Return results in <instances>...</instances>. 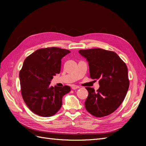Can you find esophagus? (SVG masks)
Wrapping results in <instances>:
<instances>
[{"label": "esophagus", "mask_w": 146, "mask_h": 146, "mask_svg": "<svg viewBox=\"0 0 146 146\" xmlns=\"http://www.w3.org/2000/svg\"><path fill=\"white\" fill-rule=\"evenodd\" d=\"M71 88H72V90H77V89H78V88H80V87H79L78 86L75 85H72Z\"/></svg>", "instance_id": "obj_1"}]
</instances>
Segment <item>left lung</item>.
<instances>
[{
	"instance_id": "8db88e82",
	"label": "left lung",
	"mask_w": 146,
	"mask_h": 146,
	"mask_svg": "<svg viewBox=\"0 0 146 146\" xmlns=\"http://www.w3.org/2000/svg\"><path fill=\"white\" fill-rule=\"evenodd\" d=\"M88 62L90 77L99 80L100 87H86L88 96L85 102L87 111L96 117L113 113L121 105L129 88L128 69L115 52L102 48L78 51Z\"/></svg>"
}]
</instances>
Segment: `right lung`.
I'll return each mask as SVG.
<instances>
[{"mask_svg":"<svg viewBox=\"0 0 146 146\" xmlns=\"http://www.w3.org/2000/svg\"><path fill=\"white\" fill-rule=\"evenodd\" d=\"M70 50L58 47L40 48L24 60L19 72L23 98L37 115L49 117L58 112L63 97L70 91L69 86H50L53 77L59 74L61 59Z\"/></svg>","mask_w":146,"mask_h":146,"instance_id":"obj_1","label":"right lung"}]
</instances>
